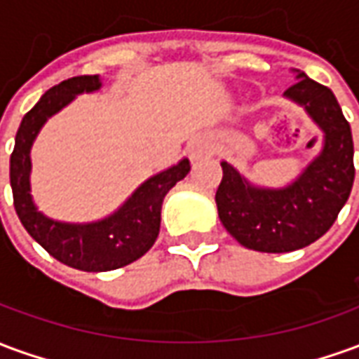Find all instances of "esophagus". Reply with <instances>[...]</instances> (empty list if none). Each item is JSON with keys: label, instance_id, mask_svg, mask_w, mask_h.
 I'll use <instances>...</instances> for the list:
<instances>
[{"label": "esophagus", "instance_id": "1", "mask_svg": "<svg viewBox=\"0 0 359 359\" xmlns=\"http://www.w3.org/2000/svg\"><path fill=\"white\" fill-rule=\"evenodd\" d=\"M188 154H190L192 159H200V157L210 154V144L203 140V138H196V140L188 144Z\"/></svg>", "mask_w": 359, "mask_h": 359}]
</instances>
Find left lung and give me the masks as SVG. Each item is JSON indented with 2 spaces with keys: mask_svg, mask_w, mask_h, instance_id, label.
<instances>
[{
  "mask_svg": "<svg viewBox=\"0 0 359 359\" xmlns=\"http://www.w3.org/2000/svg\"><path fill=\"white\" fill-rule=\"evenodd\" d=\"M296 79L285 95L323 130L321 154L285 188L254 187L233 165L221 161L223 180L215 194L219 219L242 246L256 252L283 254L321 238L354 184L352 130L337 97L300 71Z\"/></svg>",
  "mask_w": 359,
  "mask_h": 359,
  "instance_id": "left-lung-1",
  "label": "left lung"
}]
</instances>
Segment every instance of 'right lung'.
Instances as JSON below:
<instances>
[{"instance_id":"add662e5","label":"right lung","mask_w":359,"mask_h":359,"mask_svg":"<svg viewBox=\"0 0 359 359\" xmlns=\"http://www.w3.org/2000/svg\"><path fill=\"white\" fill-rule=\"evenodd\" d=\"M100 88L102 81L97 74H82L48 90L20 121L9 169L13 203L28 234L57 262L90 273L125 267L154 246L161 225L165 194L190 171V161L180 159L140 184L113 215L95 223H61L36 210L30 196L32 142L43 123L73 102L74 95Z\"/></svg>"}]
</instances>
